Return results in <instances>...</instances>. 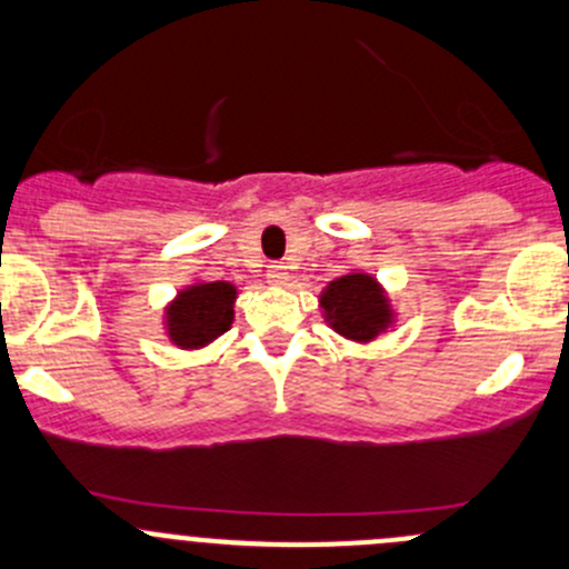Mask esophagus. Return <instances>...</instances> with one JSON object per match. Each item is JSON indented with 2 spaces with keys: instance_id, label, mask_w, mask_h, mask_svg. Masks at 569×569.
<instances>
[{
  "instance_id": "1",
  "label": "esophagus",
  "mask_w": 569,
  "mask_h": 569,
  "mask_svg": "<svg viewBox=\"0 0 569 569\" xmlns=\"http://www.w3.org/2000/svg\"><path fill=\"white\" fill-rule=\"evenodd\" d=\"M267 280L272 286H286L289 283V267H283L280 261H272L267 267Z\"/></svg>"
}]
</instances>
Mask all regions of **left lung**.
<instances>
[{
    "label": "left lung",
    "instance_id": "left-lung-1",
    "mask_svg": "<svg viewBox=\"0 0 569 569\" xmlns=\"http://www.w3.org/2000/svg\"><path fill=\"white\" fill-rule=\"evenodd\" d=\"M321 308L332 330L355 341H371L391 325L386 295L375 278L360 272L332 280L321 295Z\"/></svg>",
    "mask_w": 569,
    "mask_h": 569
}]
</instances>
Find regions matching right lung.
Listing matches in <instances>:
<instances>
[{"instance_id":"right-lung-1","label":"right lung","mask_w":569,"mask_h":569,"mask_svg":"<svg viewBox=\"0 0 569 569\" xmlns=\"http://www.w3.org/2000/svg\"><path fill=\"white\" fill-rule=\"evenodd\" d=\"M237 289L226 280L189 286L168 308V332L183 349L203 347L231 327Z\"/></svg>"}]
</instances>
